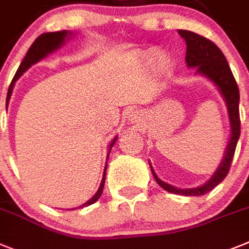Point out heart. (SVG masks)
Wrapping results in <instances>:
<instances>
[{
    "label": "heart",
    "instance_id": "b5f03b06",
    "mask_svg": "<svg viewBox=\"0 0 249 249\" xmlns=\"http://www.w3.org/2000/svg\"><path fill=\"white\" fill-rule=\"evenodd\" d=\"M145 56L147 59H152L155 56V53L148 52V53H146ZM157 63H159V65H160L162 69H166V68L169 67V60H167V58L165 56V55H159V56H157Z\"/></svg>",
    "mask_w": 249,
    "mask_h": 249
}]
</instances>
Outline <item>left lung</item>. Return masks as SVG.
I'll list each match as a JSON object with an SVG mask.
<instances>
[{
	"instance_id": "1",
	"label": "left lung",
	"mask_w": 249,
	"mask_h": 249,
	"mask_svg": "<svg viewBox=\"0 0 249 249\" xmlns=\"http://www.w3.org/2000/svg\"><path fill=\"white\" fill-rule=\"evenodd\" d=\"M179 34L186 42V56L185 60L189 67H197V73L207 75L210 80H213L219 88L228 107L229 120H231V140L226 151V156L222 163L213 175V178L207 181L204 185L195 189H178L163 182L156 176L154 170L155 180L162 189L169 193L178 195H186V196H199L213 190L219 182L226 179L231 169L233 156H234L235 147H237L238 139L241 136V118H239V89L235 82L233 73H231L229 64L226 56L218 46L212 40L204 36L195 34L193 31L179 30ZM151 166V165H150Z\"/></svg>"
}]
</instances>
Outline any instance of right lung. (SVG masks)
<instances>
[{"instance_id": "add662e5", "label": "right lung", "mask_w": 249, "mask_h": 249, "mask_svg": "<svg viewBox=\"0 0 249 249\" xmlns=\"http://www.w3.org/2000/svg\"><path fill=\"white\" fill-rule=\"evenodd\" d=\"M68 35H69V33H68V31H55V33L41 34L39 37H36L35 41L33 42V45L30 46V49L27 50L26 56L23 58L22 63L20 64V67H18V71H16V74H15L14 79H12V82H11V86L8 87L6 103L8 104V101H10V97H11V93H12V89H14L15 82H16V80H18V78H20V76L22 75V74L25 73V71H26L30 67H31V65H34V64L37 63L39 60H41L42 58H45L48 54H50V53H53L58 48H60V46L64 44V41H65V39H67ZM116 140H117V137H114V140L109 145V152H110V148L113 147ZM106 171H107V166L104 167L103 179H102L101 186H99L98 191L95 193V195L92 197V199H90V200H88L87 203H84L82 207H79V208L88 207V205L95 203V201L98 200L99 197H101L102 193H103L104 182H106Z\"/></svg>"}]
</instances>
